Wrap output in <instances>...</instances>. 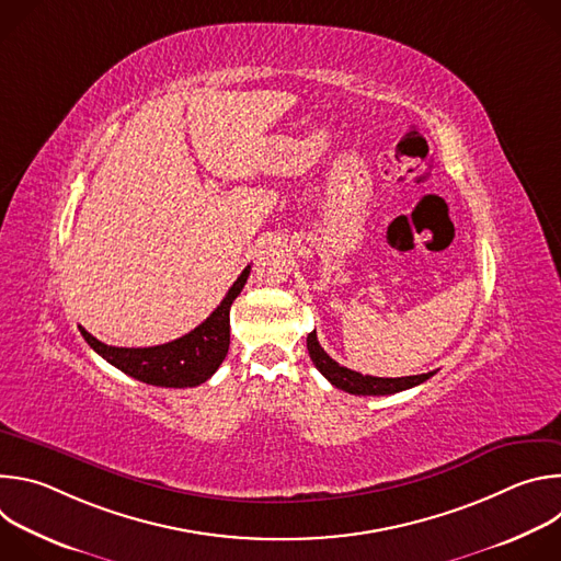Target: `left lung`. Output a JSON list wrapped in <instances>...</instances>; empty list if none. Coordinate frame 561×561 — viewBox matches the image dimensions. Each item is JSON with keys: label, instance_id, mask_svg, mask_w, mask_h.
Segmentation results:
<instances>
[{"label": "left lung", "instance_id": "left-lung-1", "mask_svg": "<svg viewBox=\"0 0 561 561\" xmlns=\"http://www.w3.org/2000/svg\"><path fill=\"white\" fill-rule=\"evenodd\" d=\"M306 346H308V355H310L312 364L317 366V370L322 373L335 388L346 390L351 394H392V392H399V390L413 388L417 383H424L426 379H431L435 375V370L433 373H424V375H411V377H373V375H362L357 370L340 366L333 357H329V353L322 346H319L314 331L308 333Z\"/></svg>", "mask_w": 561, "mask_h": 561}]
</instances>
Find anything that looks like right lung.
<instances>
[{
  "label": "right lung",
  "instance_id": "obj_1",
  "mask_svg": "<svg viewBox=\"0 0 561 561\" xmlns=\"http://www.w3.org/2000/svg\"><path fill=\"white\" fill-rule=\"evenodd\" d=\"M251 266L242 271L237 282L228 288L221 304L204 319V322L188 335L173 340L162 346L148 348H119L108 346L93 337L87 329L79 327V333L89 346L102 355L108 364L122 373L152 386L162 388H193L213 377L228 353L230 344V306L234 297L242 293Z\"/></svg>",
  "mask_w": 561,
  "mask_h": 561
}]
</instances>
